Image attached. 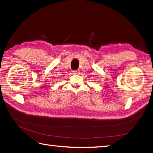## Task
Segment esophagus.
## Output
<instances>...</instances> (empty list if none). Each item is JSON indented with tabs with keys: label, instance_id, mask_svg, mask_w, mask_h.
Returning a JSON list of instances; mask_svg holds the SVG:
<instances>
[{
	"label": "esophagus",
	"instance_id": "1",
	"mask_svg": "<svg viewBox=\"0 0 153 153\" xmlns=\"http://www.w3.org/2000/svg\"><path fill=\"white\" fill-rule=\"evenodd\" d=\"M80 73L79 70H74L73 71V74H79Z\"/></svg>",
	"mask_w": 153,
	"mask_h": 153
}]
</instances>
